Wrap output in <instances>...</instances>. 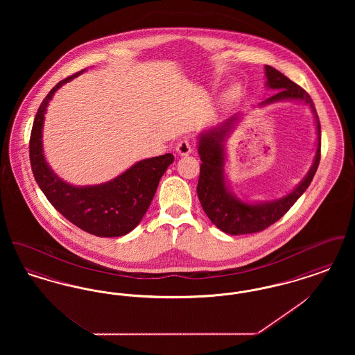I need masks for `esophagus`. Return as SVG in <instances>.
Returning a JSON list of instances; mask_svg holds the SVG:
<instances>
[{
    "instance_id": "obj_1",
    "label": "esophagus",
    "mask_w": 355,
    "mask_h": 355,
    "mask_svg": "<svg viewBox=\"0 0 355 355\" xmlns=\"http://www.w3.org/2000/svg\"><path fill=\"white\" fill-rule=\"evenodd\" d=\"M177 153L180 154V155H187V154H190V153L193 152V148H191V145H190V141L187 139V138H182L178 144H177Z\"/></svg>"
}]
</instances>
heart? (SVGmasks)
Instances as JSON below:
<instances>
[{"mask_svg": "<svg viewBox=\"0 0 355 355\" xmlns=\"http://www.w3.org/2000/svg\"><path fill=\"white\" fill-rule=\"evenodd\" d=\"M238 93H239V87L238 86H232V87H229L227 89V92L225 93V100H233V98H236V96H238Z\"/></svg>", "mask_w": 355, "mask_h": 355, "instance_id": "1", "label": "heart"}]
</instances>
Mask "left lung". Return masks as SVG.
I'll return each mask as SVG.
<instances>
[{
    "mask_svg": "<svg viewBox=\"0 0 355 355\" xmlns=\"http://www.w3.org/2000/svg\"><path fill=\"white\" fill-rule=\"evenodd\" d=\"M265 76L266 87L275 90V93L268 100L261 102L259 106L279 101H298L307 105L311 109L315 121L317 150L311 168L294 190L278 200L248 202L238 198L230 190L225 174V142L230 132H233L241 114L236 113L225 122L198 135V154L202 164L200 168L201 173L197 194L209 220L223 233L230 236L262 232L279 220L311 184L321 159V123L310 96L301 86L294 84L285 74L272 67L265 65Z\"/></svg>",
    "mask_w": 355,
    "mask_h": 355,
    "instance_id": "8db88e82",
    "label": "left lung"
}]
</instances>
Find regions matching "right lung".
I'll return each mask as SVG.
<instances>
[{
	"instance_id": "right-lung-1",
	"label": "right lung",
	"mask_w": 355,
	"mask_h": 355,
	"mask_svg": "<svg viewBox=\"0 0 355 355\" xmlns=\"http://www.w3.org/2000/svg\"><path fill=\"white\" fill-rule=\"evenodd\" d=\"M84 71L85 69L60 81L40 105L31 135V165L48 201L73 225L93 236H125L148 211L159 180L173 164L174 155L168 153L138 161L119 177L100 185L74 186L61 180L44 155V119L54 93Z\"/></svg>"
}]
</instances>
